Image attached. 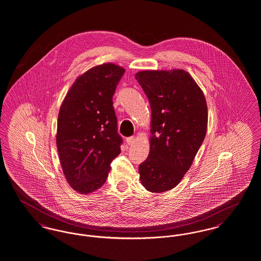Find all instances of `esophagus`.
<instances>
[{
  "label": "esophagus",
  "instance_id": "34e87169",
  "mask_svg": "<svg viewBox=\"0 0 261 261\" xmlns=\"http://www.w3.org/2000/svg\"><path fill=\"white\" fill-rule=\"evenodd\" d=\"M126 143H127V145H129V146H133L136 143V139L134 137H129V138L126 139Z\"/></svg>",
  "mask_w": 261,
  "mask_h": 261
}]
</instances>
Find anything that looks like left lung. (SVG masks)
<instances>
[{
  "mask_svg": "<svg viewBox=\"0 0 261 261\" xmlns=\"http://www.w3.org/2000/svg\"><path fill=\"white\" fill-rule=\"evenodd\" d=\"M148 99L149 154L139 165L150 192L176 188L189 170L207 133L208 107L202 89L185 70H147L135 74Z\"/></svg>",
  "mask_w": 261,
  "mask_h": 261,
  "instance_id": "8db88e82",
  "label": "left lung"
}]
</instances>
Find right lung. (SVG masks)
<instances>
[{"label":"right lung","instance_id":"add662e5","mask_svg":"<svg viewBox=\"0 0 261 261\" xmlns=\"http://www.w3.org/2000/svg\"><path fill=\"white\" fill-rule=\"evenodd\" d=\"M124 72L113 63L95 66L76 77L60 107L59 160L68 184L81 194L104 185L111 162L120 153L113 96Z\"/></svg>","mask_w":261,"mask_h":261}]
</instances>
